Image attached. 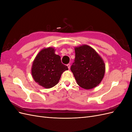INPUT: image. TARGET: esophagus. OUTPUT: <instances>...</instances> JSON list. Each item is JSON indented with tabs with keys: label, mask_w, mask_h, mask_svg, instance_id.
<instances>
[{
	"label": "esophagus",
	"mask_w": 132,
	"mask_h": 132,
	"mask_svg": "<svg viewBox=\"0 0 132 132\" xmlns=\"http://www.w3.org/2000/svg\"><path fill=\"white\" fill-rule=\"evenodd\" d=\"M67 65L68 68V69H70V64H67Z\"/></svg>",
	"instance_id": "1"
}]
</instances>
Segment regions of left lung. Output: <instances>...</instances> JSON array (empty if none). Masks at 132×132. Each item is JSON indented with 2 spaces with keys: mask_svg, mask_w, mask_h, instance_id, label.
Masks as SVG:
<instances>
[{
  "mask_svg": "<svg viewBox=\"0 0 132 132\" xmlns=\"http://www.w3.org/2000/svg\"><path fill=\"white\" fill-rule=\"evenodd\" d=\"M75 58L71 66L78 84L85 89H93L102 81L105 72L103 59L90 46L75 47Z\"/></svg>",
  "mask_w": 132,
  "mask_h": 132,
  "instance_id": "1",
  "label": "left lung"
}]
</instances>
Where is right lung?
I'll return each mask as SVG.
<instances>
[{
	"instance_id": "obj_1",
	"label": "right lung",
	"mask_w": 132,
	"mask_h": 132,
	"mask_svg": "<svg viewBox=\"0 0 132 132\" xmlns=\"http://www.w3.org/2000/svg\"><path fill=\"white\" fill-rule=\"evenodd\" d=\"M68 70L62 63L61 57L52 47L42 49L35 58L31 69L34 80L40 86L50 89L58 83L62 74Z\"/></svg>"
}]
</instances>
